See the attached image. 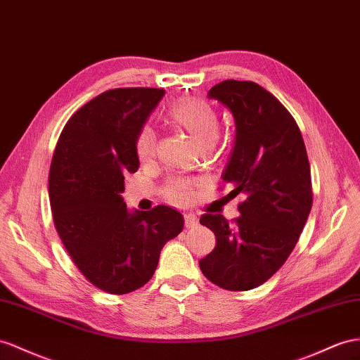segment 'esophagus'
Listing matches in <instances>:
<instances>
[{"label": "esophagus", "mask_w": 360, "mask_h": 360, "mask_svg": "<svg viewBox=\"0 0 360 360\" xmlns=\"http://www.w3.org/2000/svg\"><path fill=\"white\" fill-rule=\"evenodd\" d=\"M184 224H186V228H195V226H198L199 220L193 214H187V216H184Z\"/></svg>", "instance_id": "34e87169"}]
</instances>
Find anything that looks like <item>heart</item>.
<instances>
[{
  "instance_id": "b5f03b06",
  "label": "heart",
  "mask_w": 360,
  "mask_h": 360,
  "mask_svg": "<svg viewBox=\"0 0 360 360\" xmlns=\"http://www.w3.org/2000/svg\"><path fill=\"white\" fill-rule=\"evenodd\" d=\"M167 120L172 126L186 132L198 149L213 147L220 135V118L217 110L205 100L196 97H182L167 108ZM135 153L140 160H150L156 150V135L149 126L138 129L134 140ZM193 184L178 178L165 184L162 196L170 204L184 205L191 199Z\"/></svg>"
}]
</instances>
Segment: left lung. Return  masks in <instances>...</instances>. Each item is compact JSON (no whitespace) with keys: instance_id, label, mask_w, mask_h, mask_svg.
<instances>
[{"instance_id":"8db88e82","label":"left lung","mask_w":360,"mask_h":360,"mask_svg":"<svg viewBox=\"0 0 360 360\" xmlns=\"http://www.w3.org/2000/svg\"><path fill=\"white\" fill-rule=\"evenodd\" d=\"M208 96L234 115L236 143L222 178L233 184L229 195L246 199L231 222L211 213L200 217L216 248L199 266L219 288L251 290L281 268L298 242L313 202L310 164L297 122L269 91L229 79Z\"/></svg>"}]
</instances>
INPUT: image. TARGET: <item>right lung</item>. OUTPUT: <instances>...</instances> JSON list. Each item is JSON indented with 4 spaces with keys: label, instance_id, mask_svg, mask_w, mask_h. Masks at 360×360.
Instances as JSON below:
<instances>
[{
    "label": "right lung",
    "instance_id": "right-lung-1",
    "mask_svg": "<svg viewBox=\"0 0 360 360\" xmlns=\"http://www.w3.org/2000/svg\"><path fill=\"white\" fill-rule=\"evenodd\" d=\"M164 96L160 88H115L76 110L53 153L49 193L60 240L85 278L112 295L152 278L162 246L184 228L176 210L129 213L120 193L138 170L134 140Z\"/></svg>",
    "mask_w": 360,
    "mask_h": 360
}]
</instances>
